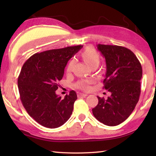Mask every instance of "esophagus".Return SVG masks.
<instances>
[{
    "mask_svg": "<svg viewBox=\"0 0 156 156\" xmlns=\"http://www.w3.org/2000/svg\"><path fill=\"white\" fill-rule=\"evenodd\" d=\"M78 96L80 97H87L88 94H84V93H79Z\"/></svg>",
    "mask_w": 156,
    "mask_h": 156,
    "instance_id": "esophagus-1",
    "label": "esophagus"
}]
</instances>
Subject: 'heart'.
<instances>
[{"label":"heart","mask_w":156,"mask_h":156,"mask_svg":"<svg viewBox=\"0 0 156 156\" xmlns=\"http://www.w3.org/2000/svg\"><path fill=\"white\" fill-rule=\"evenodd\" d=\"M81 56L82 59L90 66H92L94 64L98 65L99 62H100V56L98 54L97 51L92 48H87L84 49L81 53ZM74 64V59L69 60L67 65V67H66V72L68 73L71 72ZM92 82H93L92 79H88V80L78 82L76 86L79 88L82 89V90H88L90 89V84H92Z\"/></svg>","instance_id":"heart-1"}]
</instances>
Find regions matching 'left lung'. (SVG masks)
<instances>
[{"mask_svg":"<svg viewBox=\"0 0 156 156\" xmlns=\"http://www.w3.org/2000/svg\"><path fill=\"white\" fill-rule=\"evenodd\" d=\"M97 48L107 65L103 88L111 94L107 99L97 97L92 113L102 123L116 126L130 116L139 101L142 67L134 53L125 47L98 44Z\"/></svg>","mask_w":156,"mask_h":156,"instance_id":"obj_1","label":"left lung"}]
</instances>
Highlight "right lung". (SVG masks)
I'll use <instances>...</instances> for the list:
<instances>
[{
    "label": "right lung",
    "instance_id": "obj_1",
    "mask_svg": "<svg viewBox=\"0 0 156 156\" xmlns=\"http://www.w3.org/2000/svg\"><path fill=\"white\" fill-rule=\"evenodd\" d=\"M82 48L71 46L31 55L21 68L18 88L23 107L29 116L45 127L54 129L70 117L77 99L72 90L64 98L55 94L68 60Z\"/></svg>",
    "mask_w": 156,
    "mask_h": 156
}]
</instances>
